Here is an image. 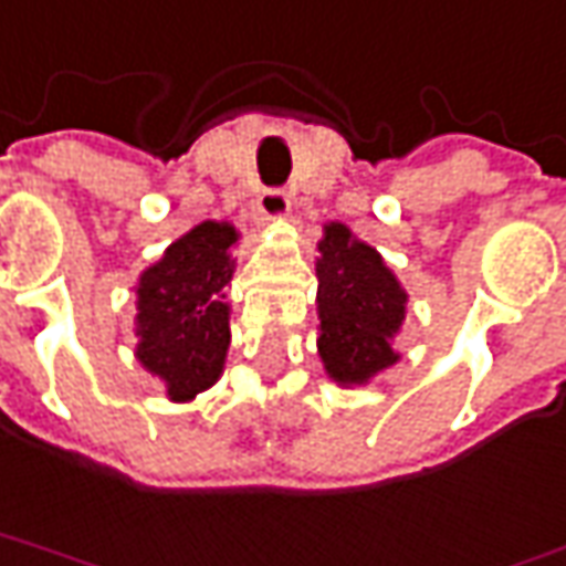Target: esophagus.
I'll return each instance as SVG.
<instances>
[{"label":"esophagus","mask_w":566,"mask_h":566,"mask_svg":"<svg viewBox=\"0 0 566 566\" xmlns=\"http://www.w3.org/2000/svg\"><path fill=\"white\" fill-rule=\"evenodd\" d=\"M258 214L264 221H286L290 218V196L283 189H264L258 196Z\"/></svg>","instance_id":"34e87169"}]
</instances>
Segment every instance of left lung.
I'll return each mask as SVG.
<instances>
[{"mask_svg":"<svg viewBox=\"0 0 566 566\" xmlns=\"http://www.w3.org/2000/svg\"><path fill=\"white\" fill-rule=\"evenodd\" d=\"M317 252V355L336 386H367L401 358L396 336L408 292L380 252L345 223H324Z\"/></svg>","mask_w":566,"mask_h":566,"instance_id":"8db88e82","label":"left lung"}]
</instances>
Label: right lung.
I'll use <instances>...</instances> for the list:
<instances>
[{
    "mask_svg": "<svg viewBox=\"0 0 566 566\" xmlns=\"http://www.w3.org/2000/svg\"><path fill=\"white\" fill-rule=\"evenodd\" d=\"M237 242L239 230L230 221L196 223L133 286V358L177 405L221 380L230 348L227 286L237 271Z\"/></svg>",
    "mask_w": 566,
    "mask_h": 566,
    "instance_id": "1",
    "label": "right lung"
}]
</instances>
